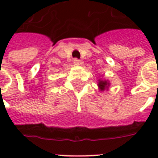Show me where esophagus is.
I'll use <instances>...</instances> for the list:
<instances>
[{
  "label": "esophagus",
  "instance_id": "esophagus-1",
  "mask_svg": "<svg viewBox=\"0 0 158 158\" xmlns=\"http://www.w3.org/2000/svg\"><path fill=\"white\" fill-rule=\"evenodd\" d=\"M80 63H81V62H80V61H79V59H73V64L75 66H79L80 65Z\"/></svg>",
  "mask_w": 158,
  "mask_h": 158
}]
</instances>
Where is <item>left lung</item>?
I'll use <instances>...</instances> for the list:
<instances>
[{"instance_id": "1", "label": "left lung", "mask_w": 158, "mask_h": 158, "mask_svg": "<svg viewBox=\"0 0 158 158\" xmlns=\"http://www.w3.org/2000/svg\"><path fill=\"white\" fill-rule=\"evenodd\" d=\"M110 82L109 80L106 79H98V88H99L100 91H104V90H107L110 87Z\"/></svg>"}]
</instances>
